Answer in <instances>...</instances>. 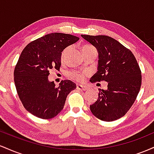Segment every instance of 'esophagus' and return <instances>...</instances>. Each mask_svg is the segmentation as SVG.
Here are the masks:
<instances>
[{
	"label": "esophagus",
	"mask_w": 154,
	"mask_h": 154,
	"mask_svg": "<svg viewBox=\"0 0 154 154\" xmlns=\"http://www.w3.org/2000/svg\"><path fill=\"white\" fill-rule=\"evenodd\" d=\"M77 89L79 90V91H86L88 88H87V87H85V86L81 85H77Z\"/></svg>",
	"instance_id": "esophagus-1"
}]
</instances>
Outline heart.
I'll return each mask as SVG.
<instances>
[{"instance_id": "obj_1", "label": "heart", "mask_w": 154, "mask_h": 154, "mask_svg": "<svg viewBox=\"0 0 154 154\" xmlns=\"http://www.w3.org/2000/svg\"><path fill=\"white\" fill-rule=\"evenodd\" d=\"M93 48H95L93 45H90V44H85V45H84L82 47V53L83 54H85V52H87V51L91 50V49ZM67 51H68V48L65 49V50L63 51L62 58L65 56V54H66ZM88 75V73L87 72H72L69 75L70 77H71L72 79H75V80L79 82H84L85 79H86V77H87Z\"/></svg>"}]
</instances>
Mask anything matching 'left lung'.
Instances as JSON below:
<instances>
[{
  "label": "left lung",
  "mask_w": 154,
  "mask_h": 154,
  "mask_svg": "<svg viewBox=\"0 0 154 154\" xmlns=\"http://www.w3.org/2000/svg\"><path fill=\"white\" fill-rule=\"evenodd\" d=\"M81 36L98 52V72L91 82H108L106 90H98V100L90 106L91 112L102 121L119 119L130 110L140 89L142 76L137 60L130 49L111 37Z\"/></svg>",
  "instance_id": "left-lung-1"
}]
</instances>
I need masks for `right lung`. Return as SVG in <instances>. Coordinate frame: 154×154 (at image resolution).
I'll use <instances>...</instances> for the list:
<instances>
[{
    "label": "right lung",
    "instance_id": "add662e5",
    "mask_svg": "<svg viewBox=\"0 0 154 154\" xmlns=\"http://www.w3.org/2000/svg\"><path fill=\"white\" fill-rule=\"evenodd\" d=\"M79 39L69 34L51 33L32 41L22 51L14 72V83L23 106L34 116L54 118L63 109L69 93L76 88L68 79L56 87L48 76L51 69H60L61 52Z\"/></svg>",
    "mask_w": 154,
    "mask_h": 154
}]
</instances>
